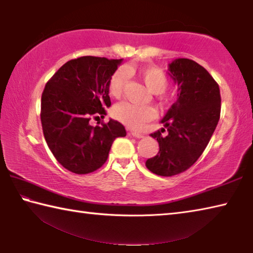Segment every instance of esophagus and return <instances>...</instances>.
<instances>
[{"label":"esophagus","mask_w":253,"mask_h":253,"mask_svg":"<svg viewBox=\"0 0 253 253\" xmlns=\"http://www.w3.org/2000/svg\"><path fill=\"white\" fill-rule=\"evenodd\" d=\"M130 135L132 137H135V138H143V137H144L143 134H139V132H135V131H131Z\"/></svg>","instance_id":"esophagus-1"}]
</instances>
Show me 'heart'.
Here are the masks:
<instances>
[{"instance_id": "b5f03b06", "label": "heart", "mask_w": 253, "mask_h": 253, "mask_svg": "<svg viewBox=\"0 0 253 253\" xmlns=\"http://www.w3.org/2000/svg\"><path fill=\"white\" fill-rule=\"evenodd\" d=\"M127 72L138 76L149 91L158 95L162 105L169 104V99L163 95V92L169 87V78L161 69L155 67L142 68V69H136L132 67L127 68V69L119 68L109 78L108 92L111 97L118 99L123 96L128 79ZM113 115L118 122H121L128 128L140 129L145 124L154 117V111L149 107L136 106L129 104V102H121L114 107Z\"/></svg>"}]
</instances>
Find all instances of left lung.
Here are the masks:
<instances>
[{"mask_svg": "<svg viewBox=\"0 0 253 253\" xmlns=\"http://www.w3.org/2000/svg\"><path fill=\"white\" fill-rule=\"evenodd\" d=\"M177 84V100L162 119L165 128L151 134L160 145L146 168L161 176H173L190 169L211 139L221 113L220 88L207 69L193 60L179 58L169 65ZM168 131L166 136L161 132Z\"/></svg>", "mask_w": 253, "mask_h": 253, "instance_id": "1", "label": "left lung"}]
</instances>
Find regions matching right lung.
<instances>
[{
    "label": "right lung",
    "instance_id": "add662e5",
    "mask_svg": "<svg viewBox=\"0 0 253 253\" xmlns=\"http://www.w3.org/2000/svg\"><path fill=\"white\" fill-rule=\"evenodd\" d=\"M123 59L85 55L66 62L48 83L41 97V124L45 142L60 164L76 174L101 168L117 137L126 136L114 119L91 126L110 107L109 78Z\"/></svg>",
    "mask_w": 253,
    "mask_h": 253
}]
</instances>
